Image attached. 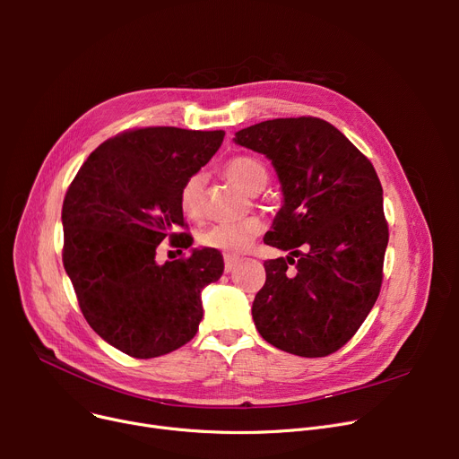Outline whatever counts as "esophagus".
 <instances>
[{
    "instance_id": "esophagus-1",
    "label": "esophagus",
    "mask_w": 459,
    "mask_h": 459,
    "mask_svg": "<svg viewBox=\"0 0 459 459\" xmlns=\"http://www.w3.org/2000/svg\"><path fill=\"white\" fill-rule=\"evenodd\" d=\"M238 262H239L238 256H229V255H225V272L230 273V272L238 266Z\"/></svg>"
}]
</instances>
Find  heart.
<instances>
[{
    "instance_id": "1",
    "label": "heart",
    "mask_w": 459,
    "mask_h": 459,
    "mask_svg": "<svg viewBox=\"0 0 459 459\" xmlns=\"http://www.w3.org/2000/svg\"><path fill=\"white\" fill-rule=\"evenodd\" d=\"M225 177L242 187L247 193H258L268 182V167L260 160L251 156H238L225 165ZM204 178L201 175L189 177L180 189L178 204L180 212L189 220H201L204 212ZM264 230V223L258 217H247V220L232 225H215L201 236V244L208 249L221 251L229 256L244 253L253 239L258 238Z\"/></svg>"
}]
</instances>
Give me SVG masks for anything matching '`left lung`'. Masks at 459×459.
Returning <instances> with one entry per match:
<instances>
[{"label":"left lung","mask_w":459,"mask_h":459,"mask_svg":"<svg viewBox=\"0 0 459 459\" xmlns=\"http://www.w3.org/2000/svg\"><path fill=\"white\" fill-rule=\"evenodd\" d=\"M234 143L272 161L282 206L264 244L290 251L264 262L255 325L282 351L325 357L351 339L379 296L389 244L379 178L342 132L315 117L264 120Z\"/></svg>","instance_id":"1"}]
</instances>
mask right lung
I'll list each match as a JSON object with an SVG mask.
<instances>
[{
    "mask_svg": "<svg viewBox=\"0 0 459 459\" xmlns=\"http://www.w3.org/2000/svg\"><path fill=\"white\" fill-rule=\"evenodd\" d=\"M223 130L139 128L108 139L63 203V264L94 333L135 359L175 351L203 320V288L223 275L220 251L156 262L163 239L187 249L182 184L221 147Z\"/></svg>",
    "mask_w": 459,
    "mask_h": 459,
    "instance_id": "right-lung-1",
    "label": "right lung"
}]
</instances>
